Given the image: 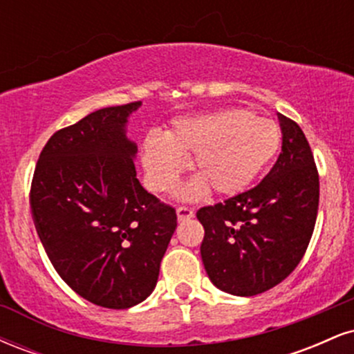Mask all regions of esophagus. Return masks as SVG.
I'll use <instances>...</instances> for the list:
<instances>
[{
    "instance_id": "esophagus-1",
    "label": "esophagus",
    "mask_w": 354,
    "mask_h": 354,
    "mask_svg": "<svg viewBox=\"0 0 354 354\" xmlns=\"http://www.w3.org/2000/svg\"><path fill=\"white\" fill-rule=\"evenodd\" d=\"M176 214H178V219H180V221H188V219L194 216V211L188 208V206H180V208L176 209Z\"/></svg>"
}]
</instances>
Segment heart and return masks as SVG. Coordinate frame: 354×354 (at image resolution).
I'll list each match as a JSON object with an SVG mask.
<instances>
[{"mask_svg":"<svg viewBox=\"0 0 354 354\" xmlns=\"http://www.w3.org/2000/svg\"><path fill=\"white\" fill-rule=\"evenodd\" d=\"M281 145V129L273 120L241 108H225L174 121L163 136L151 133L143 141V166L153 189H173L194 154L198 176L181 191L196 198L211 188L233 196L253 183L271 163Z\"/></svg>","mask_w":354,"mask_h":354,"instance_id":"b5f03b06","label":"heart"}]
</instances>
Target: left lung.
<instances>
[{
    "label": "left lung",
    "instance_id": "obj_1",
    "mask_svg": "<svg viewBox=\"0 0 354 354\" xmlns=\"http://www.w3.org/2000/svg\"><path fill=\"white\" fill-rule=\"evenodd\" d=\"M281 153L254 188L198 209L201 259L225 293L254 296L288 278L306 253L319 203V176L303 129L278 115Z\"/></svg>",
    "mask_w": 354,
    "mask_h": 354
}]
</instances>
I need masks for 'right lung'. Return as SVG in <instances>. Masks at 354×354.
Wrapping results in <instances>:
<instances>
[{
	"mask_svg": "<svg viewBox=\"0 0 354 354\" xmlns=\"http://www.w3.org/2000/svg\"><path fill=\"white\" fill-rule=\"evenodd\" d=\"M141 101L89 113L44 145L31 183L35 228L64 283L126 310L153 293L176 211L136 178L126 123Z\"/></svg>",
	"mask_w": 354,
	"mask_h": 354,
	"instance_id": "right-lung-1",
	"label": "right lung"
}]
</instances>
